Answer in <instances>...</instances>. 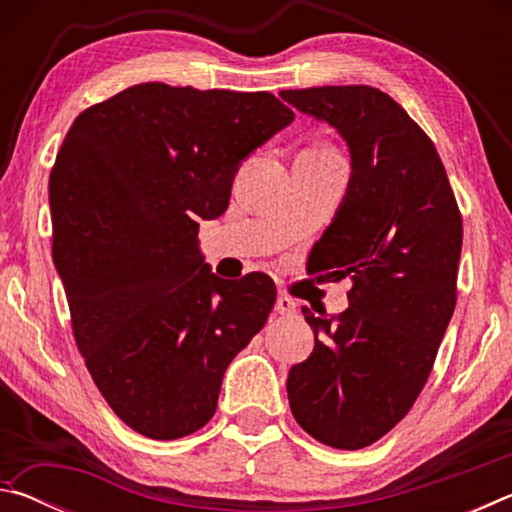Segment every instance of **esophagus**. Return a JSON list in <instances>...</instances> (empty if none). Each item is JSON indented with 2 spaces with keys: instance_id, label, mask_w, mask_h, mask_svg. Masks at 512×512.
I'll return each mask as SVG.
<instances>
[{
  "instance_id": "esophagus-1",
  "label": "esophagus",
  "mask_w": 512,
  "mask_h": 512,
  "mask_svg": "<svg viewBox=\"0 0 512 512\" xmlns=\"http://www.w3.org/2000/svg\"><path fill=\"white\" fill-rule=\"evenodd\" d=\"M296 309H298V305L289 296H277V300H275V314L291 316V314H296Z\"/></svg>"
}]
</instances>
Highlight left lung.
Listing matches in <instances>:
<instances>
[{
	"mask_svg": "<svg viewBox=\"0 0 512 512\" xmlns=\"http://www.w3.org/2000/svg\"><path fill=\"white\" fill-rule=\"evenodd\" d=\"M348 142L352 176L309 273L350 277V307L316 318L314 352L289 370L296 422L318 443L361 449L400 422L427 384L456 307L463 219L443 160L400 103L370 85L284 90Z\"/></svg>",
	"mask_w": 512,
	"mask_h": 512,
	"instance_id": "1",
	"label": "left lung"
}]
</instances>
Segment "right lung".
<instances>
[{
    "label": "right lung",
    "instance_id": "right-lung-1",
    "mask_svg": "<svg viewBox=\"0 0 512 512\" xmlns=\"http://www.w3.org/2000/svg\"><path fill=\"white\" fill-rule=\"evenodd\" d=\"M271 92L140 83L74 119L49 176L54 264L94 384L128 427L176 440L216 411L223 372L264 327L275 284L223 280L198 219L293 121Z\"/></svg>",
    "mask_w": 512,
    "mask_h": 512
}]
</instances>
